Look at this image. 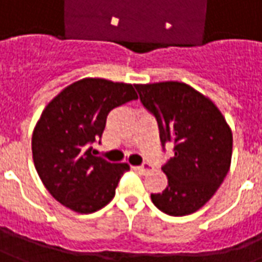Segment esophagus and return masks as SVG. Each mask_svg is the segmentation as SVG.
<instances>
[{
    "label": "esophagus",
    "instance_id": "esophagus-1",
    "mask_svg": "<svg viewBox=\"0 0 262 262\" xmlns=\"http://www.w3.org/2000/svg\"><path fill=\"white\" fill-rule=\"evenodd\" d=\"M136 170H139L140 173L146 174V173H149L150 171V166L149 164H143V166H139V167H136Z\"/></svg>",
    "mask_w": 262,
    "mask_h": 262
}]
</instances>
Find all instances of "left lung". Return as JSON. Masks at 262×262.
<instances>
[{
	"label": "left lung",
	"instance_id": "1",
	"mask_svg": "<svg viewBox=\"0 0 262 262\" xmlns=\"http://www.w3.org/2000/svg\"><path fill=\"white\" fill-rule=\"evenodd\" d=\"M143 106L156 116L162 144L174 155L162 167L167 187L151 201L169 215H187L207 203L230 170L233 133L213 100L183 82L135 85Z\"/></svg>",
	"mask_w": 262,
	"mask_h": 262
}]
</instances>
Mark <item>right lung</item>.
<instances>
[{
	"instance_id": "right-lung-1",
	"label": "right lung",
	"mask_w": 262,
	"mask_h": 262,
	"mask_svg": "<svg viewBox=\"0 0 262 262\" xmlns=\"http://www.w3.org/2000/svg\"><path fill=\"white\" fill-rule=\"evenodd\" d=\"M137 99L130 83L83 78L45 106L32 133V157L39 179L55 200L75 213L105 207L127 163H109L92 155L109 112Z\"/></svg>"
}]
</instances>
